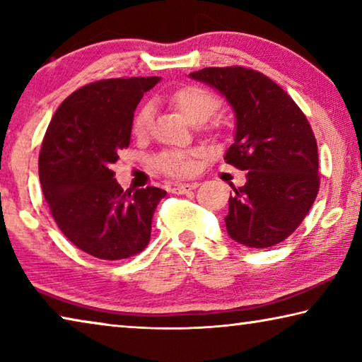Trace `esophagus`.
I'll use <instances>...</instances> for the list:
<instances>
[{"mask_svg":"<svg viewBox=\"0 0 362 362\" xmlns=\"http://www.w3.org/2000/svg\"><path fill=\"white\" fill-rule=\"evenodd\" d=\"M198 187H199L198 182H194V183H173V185H170V192H173L174 194H183V193L192 192V189H196Z\"/></svg>","mask_w":362,"mask_h":362,"instance_id":"1","label":"esophagus"}]
</instances>
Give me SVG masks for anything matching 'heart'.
Masks as SVG:
<instances>
[{
	"instance_id": "b5f03b06",
	"label": "heart",
	"mask_w": 362,
	"mask_h": 362,
	"mask_svg": "<svg viewBox=\"0 0 362 362\" xmlns=\"http://www.w3.org/2000/svg\"><path fill=\"white\" fill-rule=\"evenodd\" d=\"M169 102L194 126L203 124L218 108L216 97L199 86H182L169 95ZM151 116V105H144L139 110L132 122V131L136 136H145L148 132ZM196 155V151H164L156 156L155 166L168 175H188L194 169Z\"/></svg>"
}]
</instances>
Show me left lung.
<instances>
[{
    "label": "left lung",
    "instance_id": "1",
    "mask_svg": "<svg viewBox=\"0 0 362 362\" xmlns=\"http://www.w3.org/2000/svg\"><path fill=\"white\" fill-rule=\"evenodd\" d=\"M189 78L222 94L235 113V139L225 161L246 170L228 199L226 233L247 247L284 241L313 206L317 145L308 119L287 93L260 71L209 66Z\"/></svg>",
    "mask_w": 362,
    "mask_h": 362
}]
</instances>
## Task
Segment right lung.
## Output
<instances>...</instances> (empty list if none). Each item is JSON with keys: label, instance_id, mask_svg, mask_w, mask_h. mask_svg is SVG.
<instances>
[{"label": "right lung", "instance_id": "1", "mask_svg": "<svg viewBox=\"0 0 362 362\" xmlns=\"http://www.w3.org/2000/svg\"><path fill=\"white\" fill-rule=\"evenodd\" d=\"M158 76L90 83L60 103L40 153V182L60 231L102 260H121L146 247L156 206L166 192H124L113 179L118 151L129 146L134 112Z\"/></svg>", "mask_w": 362, "mask_h": 362}]
</instances>
